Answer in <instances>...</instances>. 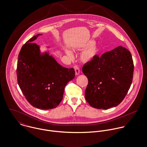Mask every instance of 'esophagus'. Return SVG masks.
<instances>
[{
	"instance_id": "1",
	"label": "esophagus",
	"mask_w": 147,
	"mask_h": 147,
	"mask_svg": "<svg viewBox=\"0 0 147 147\" xmlns=\"http://www.w3.org/2000/svg\"><path fill=\"white\" fill-rule=\"evenodd\" d=\"M74 69L75 70V72H76V75H78L80 73V69L79 68V67L78 66L75 65L74 66Z\"/></svg>"
}]
</instances>
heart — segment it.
Segmentation results:
<instances>
[{"label":"heart","instance_id":"b5f03b06","mask_svg":"<svg viewBox=\"0 0 147 147\" xmlns=\"http://www.w3.org/2000/svg\"><path fill=\"white\" fill-rule=\"evenodd\" d=\"M93 42H89L82 45V47H88L84 49L81 54L80 57L82 61L84 62L90 61L93 59L97 55L98 49L96 45H93ZM65 52L67 55H69V56H71V53L69 50L66 49Z\"/></svg>","mask_w":147,"mask_h":147}]
</instances>
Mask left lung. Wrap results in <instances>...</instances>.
<instances>
[{"mask_svg": "<svg viewBox=\"0 0 147 147\" xmlns=\"http://www.w3.org/2000/svg\"><path fill=\"white\" fill-rule=\"evenodd\" d=\"M134 67L130 52L122 46L85 63L82 72L88 81L85 91L87 102L100 109L118 105L130 88Z\"/></svg>", "mask_w": 147, "mask_h": 147, "instance_id": "left-lung-1", "label": "left lung"}]
</instances>
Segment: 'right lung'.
<instances>
[{"mask_svg":"<svg viewBox=\"0 0 147 147\" xmlns=\"http://www.w3.org/2000/svg\"><path fill=\"white\" fill-rule=\"evenodd\" d=\"M37 34L24 44L18 54L17 77L18 86L33 107L48 110L56 108L63 98L66 84L75 77L73 68H66L51 56L40 53L32 42Z\"/></svg>","mask_w":147,"mask_h":147,"instance_id":"right-lung-1","label":"right lung"}]
</instances>
